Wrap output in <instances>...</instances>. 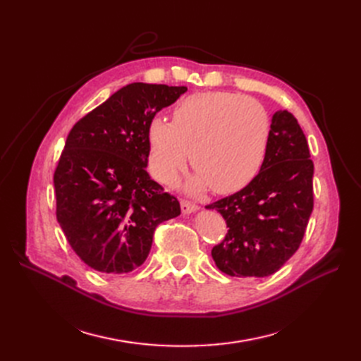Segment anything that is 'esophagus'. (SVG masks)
<instances>
[{
    "label": "esophagus",
    "instance_id": "esophagus-1",
    "mask_svg": "<svg viewBox=\"0 0 361 361\" xmlns=\"http://www.w3.org/2000/svg\"><path fill=\"white\" fill-rule=\"evenodd\" d=\"M180 207H182V212L183 214H191V212L199 209V204H195V203H192L190 200H182L180 202Z\"/></svg>",
    "mask_w": 361,
    "mask_h": 361
}]
</instances>
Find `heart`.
Masks as SVG:
<instances>
[{"instance_id": "1", "label": "heart", "mask_w": 361, "mask_h": 361, "mask_svg": "<svg viewBox=\"0 0 361 361\" xmlns=\"http://www.w3.org/2000/svg\"><path fill=\"white\" fill-rule=\"evenodd\" d=\"M271 120L253 97L231 92H206L182 99L173 123L152 118L147 128L150 169L161 182H171L191 164L199 171L195 187L211 185L231 194L253 180L267 158Z\"/></svg>"}]
</instances>
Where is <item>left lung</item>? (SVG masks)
<instances>
[{
	"label": "left lung",
	"instance_id": "obj_1",
	"mask_svg": "<svg viewBox=\"0 0 361 361\" xmlns=\"http://www.w3.org/2000/svg\"><path fill=\"white\" fill-rule=\"evenodd\" d=\"M313 161L298 120L279 110L264 166L247 187L207 204L228 231L212 248L216 268L232 277L277 272L302 243L313 211Z\"/></svg>",
	"mask_w": 361,
	"mask_h": 361
}]
</instances>
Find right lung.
Listing matches in <instances>:
<instances>
[{"label": "right lung", "mask_w": 361, "mask_h": 361, "mask_svg": "<svg viewBox=\"0 0 361 361\" xmlns=\"http://www.w3.org/2000/svg\"><path fill=\"white\" fill-rule=\"evenodd\" d=\"M187 87L128 84L73 125L54 171L56 215L85 265L125 274L145 264L155 228L179 200L146 171L147 128Z\"/></svg>", "instance_id": "right-lung-1"}]
</instances>
